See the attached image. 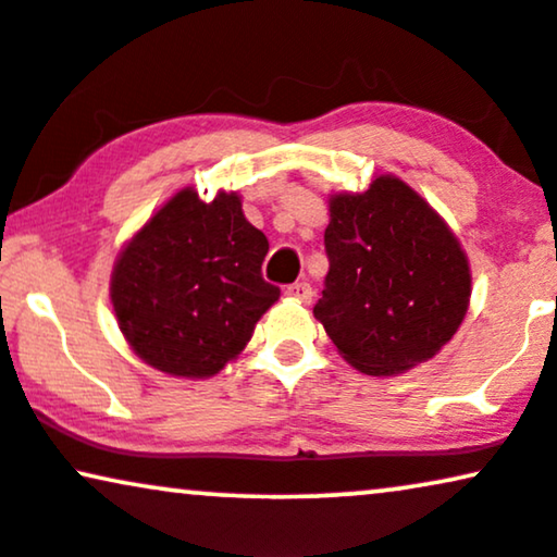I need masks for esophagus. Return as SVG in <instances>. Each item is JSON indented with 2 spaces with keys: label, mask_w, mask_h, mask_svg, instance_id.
Instances as JSON below:
<instances>
[{
  "label": "esophagus",
  "mask_w": 557,
  "mask_h": 557,
  "mask_svg": "<svg viewBox=\"0 0 557 557\" xmlns=\"http://www.w3.org/2000/svg\"><path fill=\"white\" fill-rule=\"evenodd\" d=\"M285 295L290 300H298V302H311V298H313V290H311V285L308 283H295V285H290L285 290Z\"/></svg>",
  "instance_id": "esophagus-1"
}]
</instances>
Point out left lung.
<instances>
[{"label": "left lung", "mask_w": 557, "mask_h": 557, "mask_svg": "<svg viewBox=\"0 0 557 557\" xmlns=\"http://www.w3.org/2000/svg\"><path fill=\"white\" fill-rule=\"evenodd\" d=\"M326 287L313 315L351 368L388 377L432 360L470 306V262L445 218L396 174L329 195Z\"/></svg>", "instance_id": "left-lung-1"}]
</instances>
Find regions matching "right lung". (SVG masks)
<instances>
[{"label": "right lung", "mask_w": 557, "mask_h": 557, "mask_svg": "<svg viewBox=\"0 0 557 557\" xmlns=\"http://www.w3.org/2000/svg\"><path fill=\"white\" fill-rule=\"evenodd\" d=\"M270 242L246 221L242 195L200 200L182 187L133 234L110 274L128 347L174 377H213L242 355L280 298L264 283Z\"/></svg>", "instance_id": "right-lung-1"}]
</instances>
